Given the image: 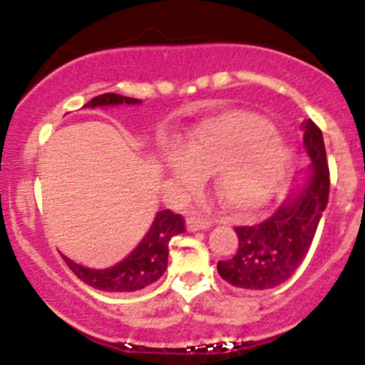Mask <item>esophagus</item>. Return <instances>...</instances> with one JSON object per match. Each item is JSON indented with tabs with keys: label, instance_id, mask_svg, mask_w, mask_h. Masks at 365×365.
Returning a JSON list of instances; mask_svg holds the SVG:
<instances>
[{
	"label": "esophagus",
	"instance_id": "obj_1",
	"mask_svg": "<svg viewBox=\"0 0 365 365\" xmlns=\"http://www.w3.org/2000/svg\"><path fill=\"white\" fill-rule=\"evenodd\" d=\"M210 226H212V222L206 219H201V217H190V219H187V230L189 231L208 230Z\"/></svg>",
	"mask_w": 365,
	"mask_h": 365
}]
</instances>
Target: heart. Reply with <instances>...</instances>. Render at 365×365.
Here are the masks:
<instances>
[{
    "mask_svg": "<svg viewBox=\"0 0 365 365\" xmlns=\"http://www.w3.org/2000/svg\"><path fill=\"white\" fill-rule=\"evenodd\" d=\"M165 168L185 189L201 176L230 210L249 213L282 189L289 173V150L264 118L245 111L224 113L201 121L180 152L169 153Z\"/></svg>",
    "mask_w": 365,
    "mask_h": 365,
    "instance_id": "b5f03b06",
    "label": "heart"
}]
</instances>
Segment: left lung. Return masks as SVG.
Returning <instances> with one entry per match:
<instances>
[{
    "mask_svg": "<svg viewBox=\"0 0 365 365\" xmlns=\"http://www.w3.org/2000/svg\"><path fill=\"white\" fill-rule=\"evenodd\" d=\"M304 146L311 157L307 183L267 220L235 227L238 249L217 263L219 275L244 289H270L288 281L311 249L319 219L329 203L330 171L325 143L312 120L302 123Z\"/></svg>",
    "mask_w": 365,
    "mask_h": 365,
    "instance_id": "1",
    "label": "left lung"
}]
</instances>
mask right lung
<instances>
[{
    "label": "right lung",
    "instance_id": "1",
    "mask_svg": "<svg viewBox=\"0 0 365 365\" xmlns=\"http://www.w3.org/2000/svg\"><path fill=\"white\" fill-rule=\"evenodd\" d=\"M141 101L130 97H123L118 93H104L91 98L84 108H101V106H118V104H139ZM180 233H185V220L180 213L171 210H162L155 215L152 227L141 244L128 254L125 259L104 270H93L83 264L73 263L67 256H63L65 263L70 270L88 286L101 292L111 293H128L138 292L153 284L168 268L169 240Z\"/></svg>",
    "mask_w": 365,
    "mask_h": 365
}]
</instances>
